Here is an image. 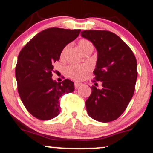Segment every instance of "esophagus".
<instances>
[{
    "instance_id": "1",
    "label": "esophagus",
    "mask_w": 153,
    "mask_h": 153,
    "mask_svg": "<svg viewBox=\"0 0 153 153\" xmlns=\"http://www.w3.org/2000/svg\"><path fill=\"white\" fill-rule=\"evenodd\" d=\"M81 85H82V84L80 83V82H75V84H74L75 88H78L80 87Z\"/></svg>"
}]
</instances>
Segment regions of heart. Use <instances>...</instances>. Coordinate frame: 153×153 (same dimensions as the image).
Wrapping results in <instances>:
<instances>
[{"mask_svg": "<svg viewBox=\"0 0 153 153\" xmlns=\"http://www.w3.org/2000/svg\"><path fill=\"white\" fill-rule=\"evenodd\" d=\"M78 47L82 53L86 52L87 50H94V46L93 44L89 40L85 39H82L78 41ZM65 47L63 49L61 53V57H63L65 52L67 50ZM67 74L70 78L75 80H79L83 78V76L88 72V67L85 65H70L66 68Z\"/></svg>", "mask_w": 153, "mask_h": 153, "instance_id": "heart-1", "label": "heart"}]
</instances>
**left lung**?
Masks as SVG:
<instances>
[{"mask_svg":"<svg viewBox=\"0 0 153 153\" xmlns=\"http://www.w3.org/2000/svg\"><path fill=\"white\" fill-rule=\"evenodd\" d=\"M81 36L91 41L98 52L94 80L102 88L93 85L85 101L88 115L98 122H108L122 114L130 102L137 78V65L129 47L108 31L85 30Z\"/></svg>","mask_w":153,"mask_h":153,"instance_id":"left-lung-1","label":"left lung"}]
</instances>
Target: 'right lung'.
Wrapping results in <instances>:
<instances>
[{
  "label": "right lung",
  "mask_w": 153,
  "mask_h": 153,
  "mask_svg": "<svg viewBox=\"0 0 153 153\" xmlns=\"http://www.w3.org/2000/svg\"><path fill=\"white\" fill-rule=\"evenodd\" d=\"M80 29L49 28L34 36L22 48L16 66L18 92L31 115L50 120L60 112V98L74 91V82L52 78L53 64L63 49L80 34Z\"/></svg>",
  "instance_id": "add662e5"
}]
</instances>
